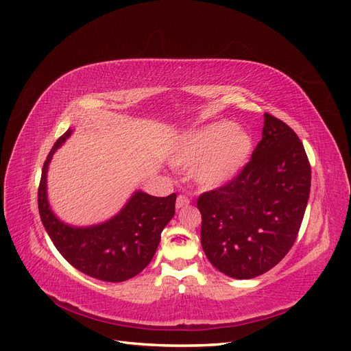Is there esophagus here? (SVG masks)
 Returning <instances> with one entry per match:
<instances>
[{
	"instance_id": "esophagus-1",
	"label": "esophagus",
	"mask_w": 351,
	"mask_h": 351,
	"mask_svg": "<svg viewBox=\"0 0 351 351\" xmlns=\"http://www.w3.org/2000/svg\"><path fill=\"white\" fill-rule=\"evenodd\" d=\"M189 205H190V199H189L187 196L180 195V196L177 197V202H176V208H177V209H182V208L189 206Z\"/></svg>"
}]
</instances>
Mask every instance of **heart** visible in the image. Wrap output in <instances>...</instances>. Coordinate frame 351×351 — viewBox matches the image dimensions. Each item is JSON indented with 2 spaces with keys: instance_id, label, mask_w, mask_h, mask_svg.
Returning <instances> with one entry per match:
<instances>
[{
  "instance_id": "obj_1",
  "label": "heart",
  "mask_w": 351,
  "mask_h": 351,
  "mask_svg": "<svg viewBox=\"0 0 351 351\" xmlns=\"http://www.w3.org/2000/svg\"><path fill=\"white\" fill-rule=\"evenodd\" d=\"M253 152V136L231 121L219 120L184 134L171 154V164L192 168L195 182L217 189L234 180L247 165Z\"/></svg>"
}]
</instances>
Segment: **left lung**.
<instances>
[{
	"label": "left lung",
	"instance_id": "obj_1",
	"mask_svg": "<svg viewBox=\"0 0 351 351\" xmlns=\"http://www.w3.org/2000/svg\"><path fill=\"white\" fill-rule=\"evenodd\" d=\"M309 193L311 164L299 136L265 114L262 141L247 165L197 199L206 258L231 278L269 271L294 244Z\"/></svg>",
	"mask_w": 351,
	"mask_h": 351
}]
</instances>
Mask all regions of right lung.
Returning <instances> with one entry per match:
<instances>
[{
	"label": "right lung",
	"mask_w": 351,
	"mask_h": 351,
	"mask_svg": "<svg viewBox=\"0 0 351 351\" xmlns=\"http://www.w3.org/2000/svg\"><path fill=\"white\" fill-rule=\"evenodd\" d=\"M71 134L69 129L52 146L42 168L38 206L49 239L70 265L92 278L121 282L142 272L158 249L161 232L176 214L173 193L167 197L137 192L110 221L90 227H71L51 210L47 197L48 165Z\"/></svg>",
	"instance_id": "right-lung-1"
}]
</instances>
